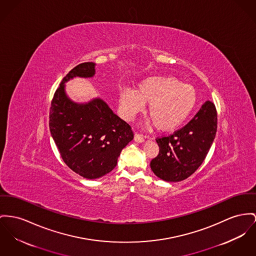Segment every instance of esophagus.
<instances>
[{
    "label": "esophagus",
    "mask_w": 256,
    "mask_h": 256,
    "mask_svg": "<svg viewBox=\"0 0 256 256\" xmlns=\"http://www.w3.org/2000/svg\"><path fill=\"white\" fill-rule=\"evenodd\" d=\"M134 140H135V142H144V138L142 135H140V134H135Z\"/></svg>",
    "instance_id": "34e87169"
}]
</instances>
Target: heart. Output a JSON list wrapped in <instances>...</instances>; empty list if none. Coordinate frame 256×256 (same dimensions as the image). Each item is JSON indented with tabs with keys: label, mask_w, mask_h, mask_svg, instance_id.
I'll return each instance as SVG.
<instances>
[{
	"label": "heart",
	"mask_w": 256,
	"mask_h": 256,
	"mask_svg": "<svg viewBox=\"0 0 256 256\" xmlns=\"http://www.w3.org/2000/svg\"><path fill=\"white\" fill-rule=\"evenodd\" d=\"M197 102L196 89L182 84L172 76H150L142 80L136 92L123 90L120 95L121 114L131 120L148 104V124H155L161 131H170L182 125L193 112Z\"/></svg>",
	"instance_id": "obj_1"
}]
</instances>
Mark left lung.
<instances>
[{"instance_id": "left-lung-1", "label": "left lung", "mask_w": 256, "mask_h": 256, "mask_svg": "<svg viewBox=\"0 0 256 256\" xmlns=\"http://www.w3.org/2000/svg\"><path fill=\"white\" fill-rule=\"evenodd\" d=\"M218 130L214 104L206 101L182 129L157 138L159 154L150 162L154 174L165 182L184 180L197 170L208 152Z\"/></svg>"}]
</instances>
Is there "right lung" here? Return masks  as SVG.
Listing matches in <instances>:
<instances>
[{
  "label": "right lung",
  "instance_id": "right-lung-1",
  "mask_svg": "<svg viewBox=\"0 0 256 256\" xmlns=\"http://www.w3.org/2000/svg\"><path fill=\"white\" fill-rule=\"evenodd\" d=\"M95 63L70 70L54 93L50 110V129L63 161L80 176L94 180L114 170L121 150L133 140L128 123L100 98L84 104L72 101L65 91L70 80L92 78Z\"/></svg>",
  "mask_w": 256,
  "mask_h": 256
}]
</instances>
